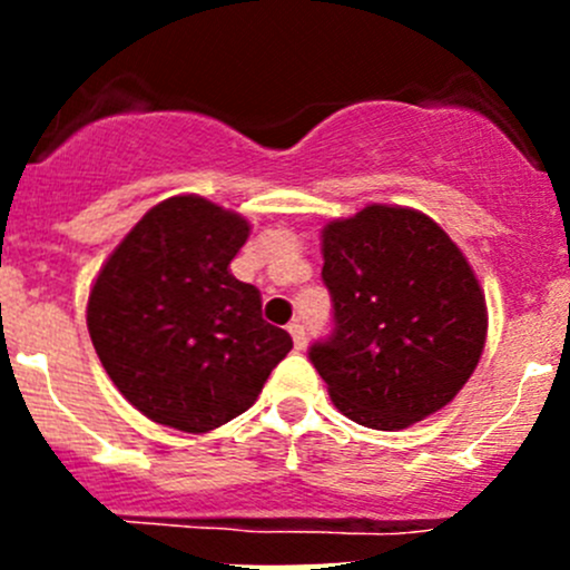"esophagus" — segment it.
I'll return each mask as SVG.
<instances>
[{"label": "esophagus", "instance_id": "34e87169", "mask_svg": "<svg viewBox=\"0 0 570 570\" xmlns=\"http://www.w3.org/2000/svg\"><path fill=\"white\" fill-rule=\"evenodd\" d=\"M289 333H292V342H295L297 350L306 347V327H303V322H292Z\"/></svg>", "mask_w": 570, "mask_h": 570}]
</instances>
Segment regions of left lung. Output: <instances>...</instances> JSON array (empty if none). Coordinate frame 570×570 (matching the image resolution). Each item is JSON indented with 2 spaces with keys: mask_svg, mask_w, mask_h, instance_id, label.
I'll return each mask as SVG.
<instances>
[{
  "mask_svg": "<svg viewBox=\"0 0 570 570\" xmlns=\"http://www.w3.org/2000/svg\"><path fill=\"white\" fill-rule=\"evenodd\" d=\"M333 331L308 350L333 405L372 430L441 411L485 347V295L439 223L372 204L322 228Z\"/></svg>",
  "mask_w": 570,
  "mask_h": 570,
  "instance_id": "left-lung-1",
  "label": "left lung"
}]
</instances>
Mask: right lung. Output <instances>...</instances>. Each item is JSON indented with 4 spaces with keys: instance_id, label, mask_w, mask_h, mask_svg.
Instances as JSON below:
<instances>
[{
    "instance_id": "add662e5",
    "label": "right lung",
    "mask_w": 570,
    "mask_h": 570,
    "mask_svg": "<svg viewBox=\"0 0 570 570\" xmlns=\"http://www.w3.org/2000/svg\"><path fill=\"white\" fill-rule=\"evenodd\" d=\"M243 215L176 195L142 215L88 297V331L118 392L151 422L209 433L245 413L292 336L262 320V295L228 264Z\"/></svg>"
}]
</instances>
